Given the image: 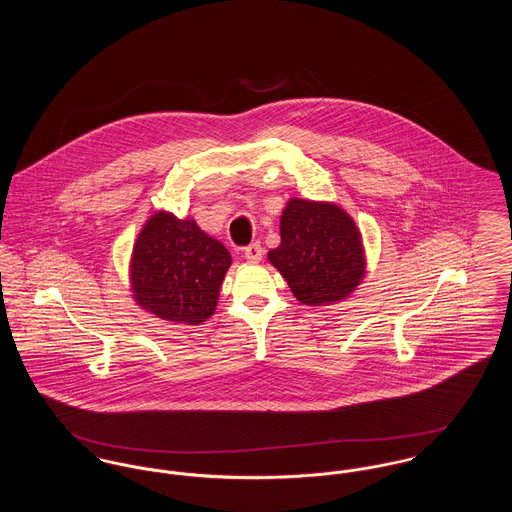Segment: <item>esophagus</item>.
I'll use <instances>...</instances> for the list:
<instances>
[{
  "instance_id": "34e87169",
  "label": "esophagus",
  "mask_w": 512,
  "mask_h": 512,
  "mask_svg": "<svg viewBox=\"0 0 512 512\" xmlns=\"http://www.w3.org/2000/svg\"><path fill=\"white\" fill-rule=\"evenodd\" d=\"M244 257L249 263H259L263 259V247H261L259 242L247 245L244 249Z\"/></svg>"
}]
</instances>
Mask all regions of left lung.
<instances>
[{
  "label": "left lung",
  "mask_w": 512,
  "mask_h": 512,
  "mask_svg": "<svg viewBox=\"0 0 512 512\" xmlns=\"http://www.w3.org/2000/svg\"><path fill=\"white\" fill-rule=\"evenodd\" d=\"M268 261L297 301L318 307L347 299L366 276L363 234L332 201L292 197L280 217V245Z\"/></svg>",
  "instance_id": "1"
}]
</instances>
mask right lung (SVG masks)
<instances>
[{"mask_svg": "<svg viewBox=\"0 0 512 512\" xmlns=\"http://www.w3.org/2000/svg\"><path fill=\"white\" fill-rule=\"evenodd\" d=\"M230 265L228 249L194 219L157 211L134 242L128 280L136 305L146 313L197 326L215 315Z\"/></svg>", "mask_w": 512, "mask_h": 512, "instance_id": "right-lung-1", "label": "right lung"}]
</instances>
